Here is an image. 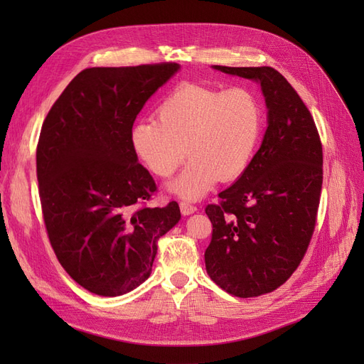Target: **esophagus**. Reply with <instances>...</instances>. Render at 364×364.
<instances>
[{
  "instance_id": "1",
  "label": "esophagus",
  "mask_w": 364,
  "mask_h": 364,
  "mask_svg": "<svg viewBox=\"0 0 364 364\" xmlns=\"http://www.w3.org/2000/svg\"><path fill=\"white\" fill-rule=\"evenodd\" d=\"M179 206H181V213H182L183 215H190V214H193V213L197 211V206H194V205L190 203V202H181Z\"/></svg>"
}]
</instances>
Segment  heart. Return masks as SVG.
<instances>
[{
  "label": "heart",
  "mask_w": 364,
  "mask_h": 364,
  "mask_svg": "<svg viewBox=\"0 0 364 364\" xmlns=\"http://www.w3.org/2000/svg\"><path fill=\"white\" fill-rule=\"evenodd\" d=\"M156 119L138 121L130 144L141 164L168 179L185 156L191 161L170 190L199 199L214 182H230L245 173L261 136L264 114L258 97L246 87L185 83L156 109Z\"/></svg>",
  "instance_id": "obj_1"
}]
</instances>
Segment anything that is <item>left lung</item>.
Returning <instances> with one entry per match:
<instances>
[{"label": "left lung", "mask_w": 364, "mask_h": 364, "mask_svg": "<svg viewBox=\"0 0 364 364\" xmlns=\"http://www.w3.org/2000/svg\"><path fill=\"white\" fill-rule=\"evenodd\" d=\"M215 70L258 80L267 130L245 173L209 203L206 272L237 297L272 293L299 267L314 232L323 182L322 142L311 112L272 67Z\"/></svg>", "instance_id": "left-lung-1"}]
</instances>
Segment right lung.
I'll use <instances>...</instances> for the list:
<instances>
[{
    "label": "right lung",
    "mask_w": 364,
    "mask_h": 364,
    "mask_svg": "<svg viewBox=\"0 0 364 364\" xmlns=\"http://www.w3.org/2000/svg\"><path fill=\"white\" fill-rule=\"evenodd\" d=\"M174 62L77 74L43 119L36 147L42 217L62 267L87 291L119 296L151 272L178 202L150 208L155 179L130 144L135 118Z\"/></svg>",
    "instance_id": "obj_1"
}]
</instances>
